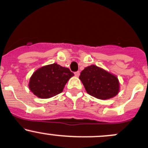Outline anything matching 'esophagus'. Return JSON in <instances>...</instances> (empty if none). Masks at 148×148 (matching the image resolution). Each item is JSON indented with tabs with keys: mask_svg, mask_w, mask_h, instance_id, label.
Instances as JSON below:
<instances>
[{
	"mask_svg": "<svg viewBox=\"0 0 148 148\" xmlns=\"http://www.w3.org/2000/svg\"><path fill=\"white\" fill-rule=\"evenodd\" d=\"M75 75L76 77H78V76L80 75V71H76V72H75Z\"/></svg>",
	"mask_w": 148,
	"mask_h": 148,
	"instance_id": "34e87169",
	"label": "esophagus"
}]
</instances>
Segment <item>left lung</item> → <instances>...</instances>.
I'll list each match as a JSON object with an SVG mask.
<instances>
[{
  "instance_id": "1",
  "label": "left lung",
  "mask_w": 148,
  "mask_h": 148,
  "mask_svg": "<svg viewBox=\"0 0 148 148\" xmlns=\"http://www.w3.org/2000/svg\"><path fill=\"white\" fill-rule=\"evenodd\" d=\"M79 78L87 92L98 99H110L119 92L118 77L96 65L85 68L80 73Z\"/></svg>"
}]
</instances>
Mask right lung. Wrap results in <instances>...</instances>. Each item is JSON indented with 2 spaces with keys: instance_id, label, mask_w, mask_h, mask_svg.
<instances>
[{
  "instance_id": "obj_1",
  "label": "right lung",
  "mask_w": 148,
  "mask_h": 148,
  "mask_svg": "<svg viewBox=\"0 0 148 148\" xmlns=\"http://www.w3.org/2000/svg\"><path fill=\"white\" fill-rule=\"evenodd\" d=\"M73 73L68 68L53 63L39 68L31 76L29 88L40 98H49L63 92L65 85Z\"/></svg>"
}]
</instances>
